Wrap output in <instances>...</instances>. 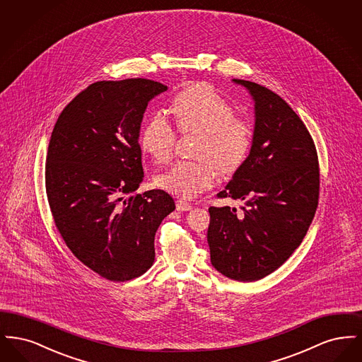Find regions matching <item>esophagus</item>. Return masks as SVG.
Returning a JSON list of instances; mask_svg holds the SVG:
<instances>
[{
  "label": "esophagus",
  "instance_id": "obj_1",
  "mask_svg": "<svg viewBox=\"0 0 362 362\" xmlns=\"http://www.w3.org/2000/svg\"><path fill=\"white\" fill-rule=\"evenodd\" d=\"M191 204L189 202H186V201H182V199H179V201H176V210L177 211H189L191 210Z\"/></svg>",
  "mask_w": 362,
  "mask_h": 362
}]
</instances>
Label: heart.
<instances>
[{
  "instance_id": "obj_1",
  "label": "heart",
  "mask_w": 362,
  "mask_h": 362,
  "mask_svg": "<svg viewBox=\"0 0 362 362\" xmlns=\"http://www.w3.org/2000/svg\"><path fill=\"white\" fill-rule=\"evenodd\" d=\"M173 115L180 133H195L197 160H180L156 176L160 189L180 198H194L213 186L217 165L223 173H235L251 152L252 123L235 115V107L214 88L197 84L182 90L173 100ZM176 130L165 111H156L139 133L141 149L157 163L173 155ZM216 165L214 166V164Z\"/></svg>"
}]
</instances>
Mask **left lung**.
I'll return each mask as SVG.
<instances>
[{
    "label": "left lung",
    "mask_w": 362,
    "mask_h": 362,
    "mask_svg": "<svg viewBox=\"0 0 362 362\" xmlns=\"http://www.w3.org/2000/svg\"><path fill=\"white\" fill-rule=\"evenodd\" d=\"M255 102L254 144L218 198L236 207H209L210 260L225 276L252 282L272 274L301 244L313 220L320 173L310 132L273 90L245 80Z\"/></svg>",
    "instance_id": "obj_1"
}]
</instances>
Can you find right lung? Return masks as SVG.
Segmentation results:
<instances>
[{
	"instance_id": "obj_1",
	"label": "right lung",
	"mask_w": 362,
	"mask_h": 362,
	"mask_svg": "<svg viewBox=\"0 0 362 362\" xmlns=\"http://www.w3.org/2000/svg\"><path fill=\"white\" fill-rule=\"evenodd\" d=\"M164 90L146 78L93 83L64 108L50 138L45 177L55 226L76 258L114 282L151 269L156 230L175 210L163 189L123 197L144 179L139 127Z\"/></svg>"
}]
</instances>
